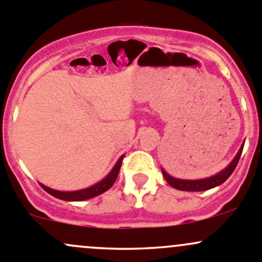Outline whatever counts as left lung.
<instances>
[{
  "mask_svg": "<svg viewBox=\"0 0 262 262\" xmlns=\"http://www.w3.org/2000/svg\"><path fill=\"white\" fill-rule=\"evenodd\" d=\"M244 144L242 143L241 148L238 149L237 154L235 156V158L232 159L230 164L222 169L221 172H219L217 174L212 176V177L203 178V180H181V178H174L172 176H169L166 170L162 168V173H163L164 178L168 182L169 186H172L173 188L180 189V191H187V192H201V191H207V189L214 188V187L220 186L232 174V172L235 170L236 166H237L238 161H240V157L242 153V149H244Z\"/></svg>",
  "mask_w": 262,
  "mask_h": 262,
  "instance_id": "1",
  "label": "left lung"
}]
</instances>
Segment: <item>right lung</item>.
Listing matches in <instances>:
<instances>
[{"mask_svg": "<svg viewBox=\"0 0 262 262\" xmlns=\"http://www.w3.org/2000/svg\"><path fill=\"white\" fill-rule=\"evenodd\" d=\"M124 156L120 157L118 159V162L115 163V166L112 168V170L103 178L100 182L95 183L94 186H90L88 188L84 189H79V191H70V192H65V191H57V189H52L50 187L43 186L42 183H40V186L45 189L48 193H50L51 196L59 198V200L62 201H85L89 200V198L96 197L99 194L104 193L105 191H108L110 187L114 184L115 180H117L118 174H119V169L120 166H122V161H123Z\"/></svg>", "mask_w": 262, "mask_h": 262, "instance_id": "right-lung-1", "label": "right lung"}]
</instances>
